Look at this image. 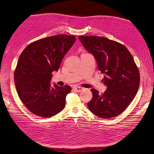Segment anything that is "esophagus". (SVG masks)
Returning a JSON list of instances; mask_svg holds the SVG:
<instances>
[{
  "label": "esophagus",
  "mask_w": 154,
  "mask_h": 154,
  "mask_svg": "<svg viewBox=\"0 0 154 154\" xmlns=\"http://www.w3.org/2000/svg\"><path fill=\"white\" fill-rule=\"evenodd\" d=\"M73 89H74V90H75V91L80 92V91H82L84 88H82V87H79V86H75L74 88H73Z\"/></svg>",
  "instance_id": "34e87169"
}]
</instances>
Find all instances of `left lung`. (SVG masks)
<instances>
[{
  "label": "left lung",
  "mask_w": 154,
  "mask_h": 154,
  "mask_svg": "<svg viewBox=\"0 0 154 154\" xmlns=\"http://www.w3.org/2000/svg\"><path fill=\"white\" fill-rule=\"evenodd\" d=\"M78 39L94 55L98 70L104 74L102 81L107 87L102 95L91 89L93 97L88 103L89 110L102 119L119 115L133 100L140 83L132 55L122 44L104 37L80 35Z\"/></svg>",
  "instance_id": "1"
}]
</instances>
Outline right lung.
Wrapping results in <instances>:
<instances>
[{"instance_id":"obj_1","label":"right lung","mask_w":154,"mask_h":154,"mask_svg":"<svg viewBox=\"0 0 154 154\" xmlns=\"http://www.w3.org/2000/svg\"><path fill=\"white\" fill-rule=\"evenodd\" d=\"M76 40L75 36L57 35L29 44L19 56L14 82L21 101L31 112L49 118L62 111L69 85H51L53 71Z\"/></svg>"}]
</instances>
